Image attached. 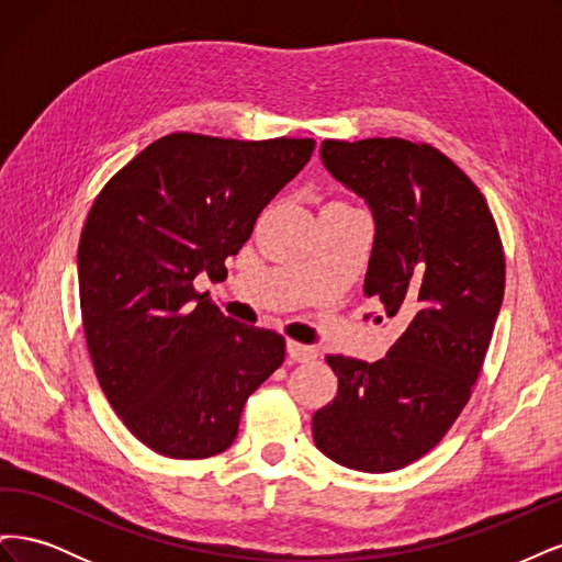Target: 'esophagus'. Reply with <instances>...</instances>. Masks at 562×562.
<instances>
[{
    "instance_id": "esophagus-1",
    "label": "esophagus",
    "mask_w": 562,
    "mask_h": 562,
    "mask_svg": "<svg viewBox=\"0 0 562 562\" xmlns=\"http://www.w3.org/2000/svg\"><path fill=\"white\" fill-rule=\"evenodd\" d=\"M288 356H291L295 363H312V361H316L318 351H316V347L300 345V342H295V339H288Z\"/></svg>"
}]
</instances>
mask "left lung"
I'll return each instance as SVG.
<instances>
[{"label": "left lung", "mask_w": 562, "mask_h": 562, "mask_svg": "<svg viewBox=\"0 0 562 562\" xmlns=\"http://www.w3.org/2000/svg\"><path fill=\"white\" fill-rule=\"evenodd\" d=\"M321 161L368 203L363 291L403 333L375 363L328 356L339 384L312 417L314 443L389 473L438 446L467 405L504 300V250L479 187L431 145L323 140Z\"/></svg>", "instance_id": "left-lung-1"}]
</instances>
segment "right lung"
Masks as SVG:
<instances>
[{
	"instance_id": "obj_1",
	"label": "right lung",
	"mask_w": 562,
	"mask_h": 562,
	"mask_svg": "<svg viewBox=\"0 0 562 562\" xmlns=\"http://www.w3.org/2000/svg\"><path fill=\"white\" fill-rule=\"evenodd\" d=\"M314 145L171 133L91 206L77 252L83 335L100 389L149 450L225 452L248 396L283 363L279 333L225 316L194 279L227 274L225 260Z\"/></svg>"
}]
</instances>
